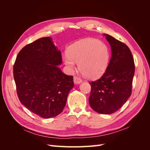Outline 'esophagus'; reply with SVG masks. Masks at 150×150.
Returning a JSON list of instances; mask_svg holds the SVG:
<instances>
[{"instance_id": "1", "label": "esophagus", "mask_w": 150, "mask_h": 150, "mask_svg": "<svg viewBox=\"0 0 150 150\" xmlns=\"http://www.w3.org/2000/svg\"><path fill=\"white\" fill-rule=\"evenodd\" d=\"M73 81H74V84H80L81 83H82V80H81L79 78H78V77H76V76L74 77Z\"/></svg>"}]
</instances>
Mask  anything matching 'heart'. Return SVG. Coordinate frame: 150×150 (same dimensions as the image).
Masks as SVG:
<instances>
[{"mask_svg": "<svg viewBox=\"0 0 150 150\" xmlns=\"http://www.w3.org/2000/svg\"><path fill=\"white\" fill-rule=\"evenodd\" d=\"M64 58L65 65L71 71L78 63L79 69L89 79H97L106 71L110 57L106 44L98 39L88 38L77 42L69 47Z\"/></svg>", "mask_w": 150, "mask_h": 150, "instance_id": "obj_1", "label": "heart"}]
</instances>
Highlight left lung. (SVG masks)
<instances>
[{"label":"left lung","instance_id":"obj_1","mask_svg":"<svg viewBox=\"0 0 150 150\" xmlns=\"http://www.w3.org/2000/svg\"><path fill=\"white\" fill-rule=\"evenodd\" d=\"M103 35L111 46V58L101 78L89 83V103L94 111L110 115L120 110L130 97L135 67L129 47L110 35Z\"/></svg>","mask_w":150,"mask_h":150}]
</instances>
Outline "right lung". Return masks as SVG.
I'll use <instances>...</instances> for the list:
<instances>
[{
  "label": "right lung",
  "mask_w": 150,
  "mask_h": 150,
  "mask_svg": "<svg viewBox=\"0 0 150 150\" xmlns=\"http://www.w3.org/2000/svg\"><path fill=\"white\" fill-rule=\"evenodd\" d=\"M61 51L51 37L40 38L18 54L13 66L17 93L22 104L42 118L59 115L74 86L73 77L63 73Z\"/></svg>",
  "instance_id": "add662e5"
}]
</instances>
